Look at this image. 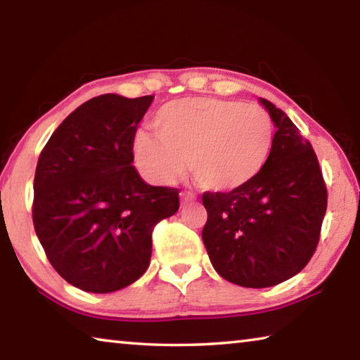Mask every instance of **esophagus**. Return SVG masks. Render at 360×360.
Wrapping results in <instances>:
<instances>
[{
    "instance_id": "1",
    "label": "esophagus",
    "mask_w": 360,
    "mask_h": 360,
    "mask_svg": "<svg viewBox=\"0 0 360 360\" xmlns=\"http://www.w3.org/2000/svg\"><path fill=\"white\" fill-rule=\"evenodd\" d=\"M179 197H181L182 203H189V202L195 200V195H193V193H191V192H181Z\"/></svg>"
}]
</instances>
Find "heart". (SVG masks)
I'll return each instance as SVG.
<instances>
[{
  "instance_id": "b5f03b06",
  "label": "heart",
  "mask_w": 360,
  "mask_h": 360,
  "mask_svg": "<svg viewBox=\"0 0 360 360\" xmlns=\"http://www.w3.org/2000/svg\"><path fill=\"white\" fill-rule=\"evenodd\" d=\"M153 134L133 142L141 174L169 184L189 162L205 191L231 193L264 171L274 149V122L259 105L216 98H187L165 104L152 118Z\"/></svg>"
}]
</instances>
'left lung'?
<instances>
[{"instance_id": "8db88e82", "label": "left lung", "mask_w": 360, "mask_h": 360, "mask_svg": "<svg viewBox=\"0 0 360 360\" xmlns=\"http://www.w3.org/2000/svg\"><path fill=\"white\" fill-rule=\"evenodd\" d=\"M276 124L269 162L252 184L205 192L202 238L222 278L247 288L288 281L312 258L327 211V187L311 142L272 102L259 99Z\"/></svg>"}]
</instances>
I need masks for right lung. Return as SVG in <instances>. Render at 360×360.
Here are the masks:
<instances>
[{"instance_id":"right-lung-1","label":"right lung","mask_w":360,"mask_h":360,"mask_svg":"<svg viewBox=\"0 0 360 360\" xmlns=\"http://www.w3.org/2000/svg\"><path fill=\"white\" fill-rule=\"evenodd\" d=\"M153 96L102 94L73 110L39 153L33 226L57 274L110 293L147 271L152 232L179 208V191L142 181L133 167L138 124Z\"/></svg>"}]
</instances>
